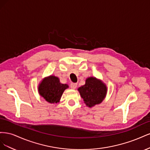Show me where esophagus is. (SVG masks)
<instances>
[{
  "mask_svg": "<svg viewBox=\"0 0 150 150\" xmlns=\"http://www.w3.org/2000/svg\"><path fill=\"white\" fill-rule=\"evenodd\" d=\"M77 86H78V84L77 83H71L70 85V87L72 89H75L77 88Z\"/></svg>",
  "mask_w": 150,
  "mask_h": 150,
  "instance_id": "34e87169",
  "label": "esophagus"
}]
</instances>
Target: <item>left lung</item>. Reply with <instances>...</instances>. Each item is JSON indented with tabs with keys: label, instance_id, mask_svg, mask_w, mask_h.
Returning a JSON list of instances; mask_svg holds the SVG:
<instances>
[{
	"label": "left lung",
	"instance_id": "left-lung-1",
	"mask_svg": "<svg viewBox=\"0 0 150 150\" xmlns=\"http://www.w3.org/2000/svg\"><path fill=\"white\" fill-rule=\"evenodd\" d=\"M78 90L86 105L92 108L103 102L106 96L108 88L101 79L96 77H89L86 79L85 84Z\"/></svg>",
	"mask_w": 150,
	"mask_h": 150
}]
</instances>
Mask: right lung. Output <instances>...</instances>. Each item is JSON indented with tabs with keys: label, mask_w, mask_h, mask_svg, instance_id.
I'll use <instances>...</instances> for the list:
<instances>
[{
	"label": "right lung",
	"mask_w": 150,
	"mask_h": 150,
	"mask_svg": "<svg viewBox=\"0 0 150 150\" xmlns=\"http://www.w3.org/2000/svg\"><path fill=\"white\" fill-rule=\"evenodd\" d=\"M69 88L67 84H62L57 77L51 75L40 81L38 86V92L47 102L54 104L60 101L65 89Z\"/></svg>",
	"instance_id": "add662e5"
}]
</instances>
